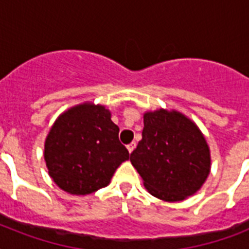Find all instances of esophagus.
<instances>
[{
    "label": "esophagus",
    "instance_id": "esophagus-1",
    "mask_svg": "<svg viewBox=\"0 0 249 249\" xmlns=\"http://www.w3.org/2000/svg\"><path fill=\"white\" fill-rule=\"evenodd\" d=\"M126 148H128V151L130 152V154H132L133 150L136 148V143H134V142H132V143H129L128 146H126Z\"/></svg>",
    "mask_w": 249,
    "mask_h": 249
}]
</instances>
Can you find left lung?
Returning <instances> with one entry per match:
<instances>
[{
	"mask_svg": "<svg viewBox=\"0 0 249 249\" xmlns=\"http://www.w3.org/2000/svg\"><path fill=\"white\" fill-rule=\"evenodd\" d=\"M142 140L130 154L144 187L164 201H181L200 190L211 172V151L204 134L176 109L143 115Z\"/></svg>",
	"mask_w": 249,
	"mask_h": 249,
	"instance_id": "8db88e82",
	"label": "left lung"
}]
</instances>
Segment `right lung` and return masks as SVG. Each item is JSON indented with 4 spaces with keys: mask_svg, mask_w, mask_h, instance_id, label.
I'll return each mask as SVG.
<instances>
[{
    "mask_svg": "<svg viewBox=\"0 0 249 249\" xmlns=\"http://www.w3.org/2000/svg\"><path fill=\"white\" fill-rule=\"evenodd\" d=\"M44 159L59 189L88 195L108 185L129 152L119 141L111 111L84 102L58 116L45 140Z\"/></svg>",
    "mask_w": 249,
    "mask_h": 249,
    "instance_id": "obj_1",
    "label": "right lung"
}]
</instances>
